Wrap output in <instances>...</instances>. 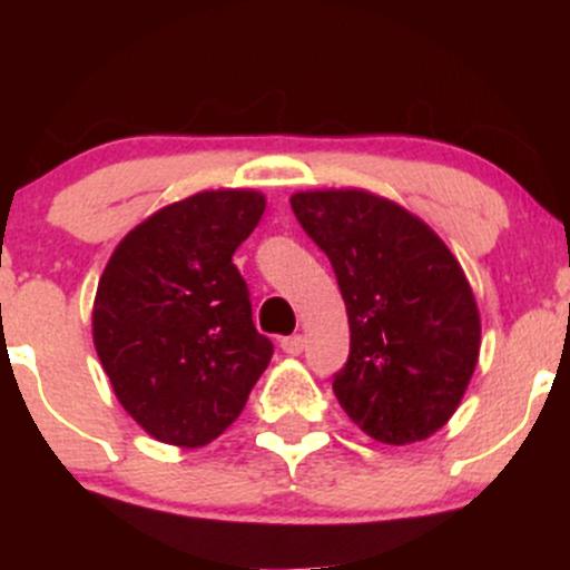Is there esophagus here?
<instances>
[{"label":"esophagus","instance_id":"1","mask_svg":"<svg viewBox=\"0 0 570 570\" xmlns=\"http://www.w3.org/2000/svg\"><path fill=\"white\" fill-rule=\"evenodd\" d=\"M303 348H305V337L303 335H292V337L281 340V351L289 353V356H299Z\"/></svg>","mask_w":570,"mask_h":570}]
</instances>
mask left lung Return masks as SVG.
Wrapping results in <instances>:
<instances>
[{
	"instance_id": "obj_1",
	"label": "left lung",
	"mask_w": 570,
	"mask_h": 570,
	"mask_svg": "<svg viewBox=\"0 0 570 570\" xmlns=\"http://www.w3.org/2000/svg\"><path fill=\"white\" fill-rule=\"evenodd\" d=\"M330 257L351 326L335 396L383 444L429 440L453 417L480 358V311L463 267L423 219L367 189L292 195Z\"/></svg>"
}]
</instances>
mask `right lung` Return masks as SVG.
<instances>
[{"label":"right lung","mask_w":570,"mask_h":570,"mask_svg":"<svg viewBox=\"0 0 570 570\" xmlns=\"http://www.w3.org/2000/svg\"><path fill=\"white\" fill-rule=\"evenodd\" d=\"M263 214L257 189L195 193L136 225L98 278L96 353L117 402L155 440H217L271 364L233 265Z\"/></svg>","instance_id":"right-lung-1"}]
</instances>
